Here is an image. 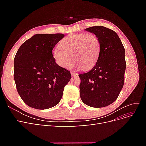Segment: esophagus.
<instances>
[{
  "mask_svg": "<svg viewBox=\"0 0 146 146\" xmlns=\"http://www.w3.org/2000/svg\"><path fill=\"white\" fill-rule=\"evenodd\" d=\"M70 74H71V76H77V75H78V74L77 73H76V72H70Z\"/></svg>",
  "mask_w": 146,
  "mask_h": 146,
  "instance_id": "obj_1",
  "label": "esophagus"
}]
</instances>
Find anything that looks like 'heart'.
<instances>
[{
    "label": "heart",
    "instance_id": "heart-1",
    "mask_svg": "<svg viewBox=\"0 0 146 146\" xmlns=\"http://www.w3.org/2000/svg\"><path fill=\"white\" fill-rule=\"evenodd\" d=\"M59 46L60 48L53 49L52 56L56 63L63 68L69 67L73 59L77 68L90 70L98 63L100 54V41L94 34H70Z\"/></svg>",
    "mask_w": 146,
    "mask_h": 146
}]
</instances>
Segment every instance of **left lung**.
Returning a JSON list of instances; mask_svg holds the SVG:
<instances>
[{"mask_svg":"<svg viewBox=\"0 0 146 146\" xmlns=\"http://www.w3.org/2000/svg\"><path fill=\"white\" fill-rule=\"evenodd\" d=\"M85 30L99 38L101 50L94 67L78 75L80 98L90 107H107L117 99L124 83L125 48L117 34L111 29L94 26Z\"/></svg>","mask_w":146,"mask_h":146,"instance_id":"1","label":"left lung"}]
</instances>
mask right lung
<instances>
[{
	"label": "right lung",
	"mask_w": 146,
	"mask_h": 146,
	"mask_svg": "<svg viewBox=\"0 0 146 146\" xmlns=\"http://www.w3.org/2000/svg\"><path fill=\"white\" fill-rule=\"evenodd\" d=\"M64 35L36 34L25 41L14 59V79L17 91L29 107L38 110L52 108L63 96L70 73L57 64L52 50Z\"/></svg>",
	"instance_id": "right-lung-1"
}]
</instances>
